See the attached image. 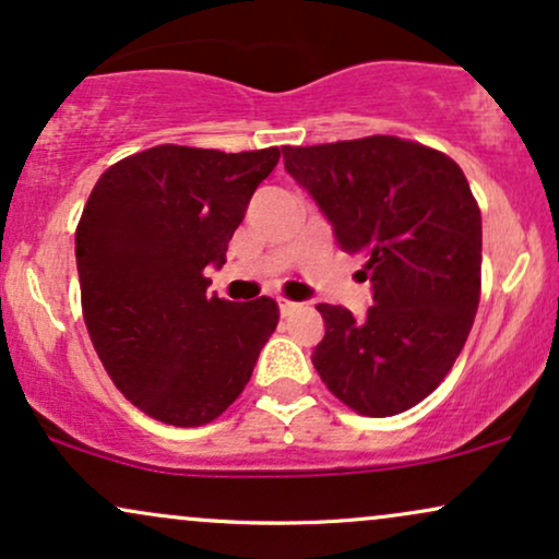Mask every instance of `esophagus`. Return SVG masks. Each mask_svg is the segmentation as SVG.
I'll list each match as a JSON object with an SVG mask.
<instances>
[{
  "label": "esophagus",
  "mask_w": 559,
  "mask_h": 559,
  "mask_svg": "<svg viewBox=\"0 0 559 559\" xmlns=\"http://www.w3.org/2000/svg\"><path fill=\"white\" fill-rule=\"evenodd\" d=\"M299 307V301H292V299H278V310H281V316H292L294 310H297Z\"/></svg>",
  "instance_id": "obj_1"
}]
</instances>
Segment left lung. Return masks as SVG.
I'll return each mask as SVG.
<instances>
[{"label": "left lung", "instance_id": "1", "mask_svg": "<svg viewBox=\"0 0 559 559\" xmlns=\"http://www.w3.org/2000/svg\"><path fill=\"white\" fill-rule=\"evenodd\" d=\"M284 165L329 217L338 247L368 260L373 284L360 320L318 305V376L368 418L415 407L452 370L478 310L480 210L465 173L396 136L284 146Z\"/></svg>", "mask_w": 559, "mask_h": 559}]
</instances>
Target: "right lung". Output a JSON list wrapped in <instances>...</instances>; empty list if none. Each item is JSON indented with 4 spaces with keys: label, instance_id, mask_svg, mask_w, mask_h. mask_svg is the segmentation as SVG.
<instances>
[{
    "label": "right lung",
    "instance_id": "obj_1",
    "mask_svg": "<svg viewBox=\"0 0 559 559\" xmlns=\"http://www.w3.org/2000/svg\"><path fill=\"white\" fill-rule=\"evenodd\" d=\"M278 157L159 144L102 173L83 207V320L115 386L150 418L191 428L226 413L278 325L271 297L217 299L204 278Z\"/></svg>",
    "mask_w": 559,
    "mask_h": 559
}]
</instances>
